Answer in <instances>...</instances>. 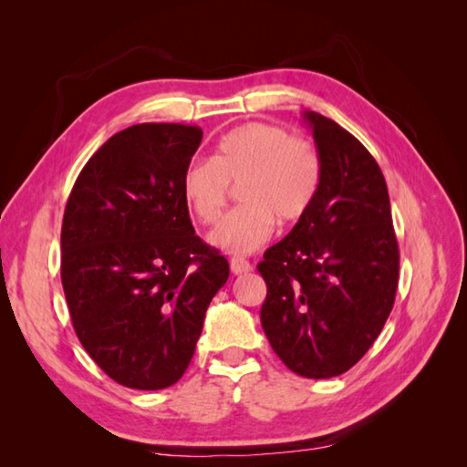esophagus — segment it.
Wrapping results in <instances>:
<instances>
[{
  "label": "esophagus",
  "mask_w": 467,
  "mask_h": 467,
  "mask_svg": "<svg viewBox=\"0 0 467 467\" xmlns=\"http://www.w3.org/2000/svg\"><path fill=\"white\" fill-rule=\"evenodd\" d=\"M249 271H253V265L249 261L239 259V256H233L231 259V273L233 275H244Z\"/></svg>",
  "instance_id": "esophagus-1"
}]
</instances>
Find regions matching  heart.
I'll return each instance as SVG.
<instances>
[{
	"instance_id": "heart-1",
	"label": "heart",
	"mask_w": 467,
	"mask_h": 467,
	"mask_svg": "<svg viewBox=\"0 0 467 467\" xmlns=\"http://www.w3.org/2000/svg\"><path fill=\"white\" fill-rule=\"evenodd\" d=\"M323 184V158L309 138L279 126L251 122L218 140L211 161L191 162L181 176L182 202L196 221L221 216L231 186L239 188L228 213L208 241L216 249L246 254L271 239L275 226H291L311 211Z\"/></svg>"
}]
</instances>
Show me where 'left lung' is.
<instances>
[{"instance_id":"1","label":"left lung","mask_w":467,"mask_h":467,"mask_svg":"<svg viewBox=\"0 0 467 467\" xmlns=\"http://www.w3.org/2000/svg\"><path fill=\"white\" fill-rule=\"evenodd\" d=\"M323 158L311 211L259 263L261 325L273 351L309 379L361 359L393 309L400 251L379 164L331 118L305 110Z\"/></svg>"}]
</instances>
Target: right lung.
I'll use <instances>...</instances> for the list:
<instances>
[{
  "instance_id": "add662e5",
  "label": "right lung",
  "mask_w": 467,
  "mask_h": 467,
  "mask_svg": "<svg viewBox=\"0 0 467 467\" xmlns=\"http://www.w3.org/2000/svg\"><path fill=\"white\" fill-rule=\"evenodd\" d=\"M202 140L184 124H136L86 162L62 223V285L78 339L120 385L184 375L228 263L194 234L181 176Z\"/></svg>"
}]
</instances>
